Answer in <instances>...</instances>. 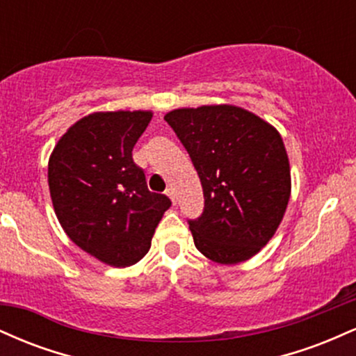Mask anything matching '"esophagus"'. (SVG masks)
I'll list each match as a JSON object with an SVG mask.
<instances>
[{
    "label": "esophagus",
    "instance_id": "obj_1",
    "mask_svg": "<svg viewBox=\"0 0 356 356\" xmlns=\"http://www.w3.org/2000/svg\"><path fill=\"white\" fill-rule=\"evenodd\" d=\"M165 194L169 195V199L172 201V204H177V195H175V191L174 189H167Z\"/></svg>",
    "mask_w": 356,
    "mask_h": 356
}]
</instances>
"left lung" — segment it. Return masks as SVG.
<instances>
[{"label": "left lung", "mask_w": 356, "mask_h": 356, "mask_svg": "<svg viewBox=\"0 0 356 356\" xmlns=\"http://www.w3.org/2000/svg\"><path fill=\"white\" fill-rule=\"evenodd\" d=\"M164 120L186 147L204 191V212L189 220L194 244L219 264L257 254L275 236L291 195L280 132L243 107L175 108Z\"/></svg>", "instance_id": "left-lung-1"}]
</instances>
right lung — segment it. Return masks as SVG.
<instances>
[{
  "mask_svg": "<svg viewBox=\"0 0 356 356\" xmlns=\"http://www.w3.org/2000/svg\"><path fill=\"white\" fill-rule=\"evenodd\" d=\"M150 110L93 112L75 122L48 161V186L61 227L76 246L108 266L138 263L170 199L147 189L132 159Z\"/></svg>",
  "mask_w": 356,
  "mask_h": 356,
  "instance_id": "obj_1",
  "label": "right lung"
}]
</instances>
